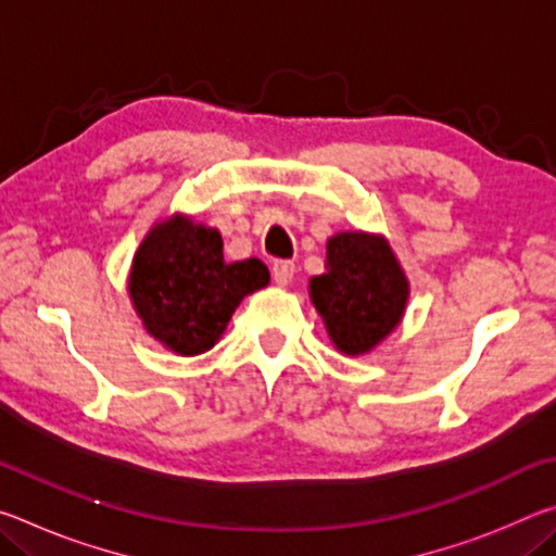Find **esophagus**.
I'll use <instances>...</instances> for the list:
<instances>
[{
	"instance_id": "1",
	"label": "esophagus",
	"mask_w": 556,
	"mask_h": 556,
	"mask_svg": "<svg viewBox=\"0 0 556 556\" xmlns=\"http://www.w3.org/2000/svg\"><path fill=\"white\" fill-rule=\"evenodd\" d=\"M294 262H289V260H277L275 265H271V277H275V281L277 285H289L291 279H294Z\"/></svg>"
}]
</instances>
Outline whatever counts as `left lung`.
I'll use <instances>...</instances> for the list:
<instances>
[{"instance_id":"8db88e82","label":"left lung","mask_w":556,"mask_h":556,"mask_svg":"<svg viewBox=\"0 0 556 556\" xmlns=\"http://www.w3.org/2000/svg\"><path fill=\"white\" fill-rule=\"evenodd\" d=\"M326 267L312 279V299L328 336L345 355L368 353L400 324L407 279L388 242L365 232L333 235Z\"/></svg>"}]
</instances>
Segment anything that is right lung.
Returning a JSON list of instances; mask_svg holds the SVG:
<instances>
[{"label": "right lung", "instance_id": "1", "mask_svg": "<svg viewBox=\"0 0 556 556\" xmlns=\"http://www.w3.org/2000/svg\"><path fill=\"white\" fill-rule=\"evenodd\" d=\"M267 281L255 257L225 262L218 230L174 215L139 244L129 294L149 333L174 353L199 355L218 341L242 296Z\"/></svg>", "mask_w": 556, "mask_h": 556}]
</instances>
